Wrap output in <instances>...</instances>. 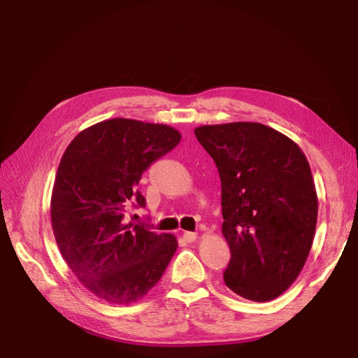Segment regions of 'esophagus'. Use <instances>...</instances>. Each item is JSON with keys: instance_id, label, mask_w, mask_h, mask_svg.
I'll return each instance as SVG.
<instances>
[{"instance_id": "esophagus-1", "label": "esophagus", "mask_w": 358, "mask_h": 358, "mask_svg": "<svg viewBox=\"0 0 358 358\" xmlns=\"http://www.w3.org/2000/svg\"><path fill=\"white\" fill-rule=\"evenodd\" d=\"M183 238H185V241H187V243H194V241L196 240V234H195V232H185V234H183Z\"/></svg>"}]
</instances>
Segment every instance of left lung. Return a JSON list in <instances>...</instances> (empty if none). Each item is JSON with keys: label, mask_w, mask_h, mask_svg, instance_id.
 <instances>
[{"label": "left lung", "mask_w": 358, "mask_h": 358, "mask_svg": "<svg viewBox=\"0 0 358 358\" xmlns=\"http://www.w3.org/2000/svg\"><path fill=\"white\" fill-rule=\"evenodd\" d=\"M222 180V232L231 249L226 286L269 301L291 286L314 241L318 200L299 144L260 123L195 127Z\"/></svg>", "instance_id": "obj_1"}]
</instances>
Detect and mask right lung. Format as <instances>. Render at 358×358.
<instances>
[{"mask_svg": "<svg viewBox=\"0 0 358 358\" xmlns=\"http://www.w3.org/2000/svg\"><path fill=\"white\" fill-rule=\"evenodd\" d=\"M181 134L167 124L112 118L81 131L58 166L50 220L64 262L83 286L110 305H131L154 287L177 250L172 234L126 223L144 208L143 172Z\"/></svg>", "mask_w": 358, "mask_h": 358, "instance_id": "right-lung-1", "label": "right lung"}]
</instances>
